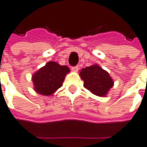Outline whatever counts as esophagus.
<instances>
[{
    "mask_svg": "<svg viewBox=\"0 0 147 147\" xmlns=\"http://www.w3.org/2000/svg\"><path fill=\"white\" fill-rule=\"evenodd\" d=\"M71 70L73 71H77L79 70V66L76 65V66H72L71 67Z\"/></svg>",
    "mask_w": 147,
    "mask_h": 147,
    "instance_id": "obj_1",
    "label": "esophagus"
}]
</instances>
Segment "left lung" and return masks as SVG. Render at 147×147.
<instances>
[{"mask_svg": "<svg viewBox=\"0 0 147 147\" xmlns=\"http://www.w3.org/2000/svg\"><path fill=\"white\" fill-rule=\"evenodd\" d=\"M84 87L99 96H104L113 86V80L106 71L97 65L82 68L80 71Z\"/></svg>", "mask_w": 147, "mask_h": 147, "instance_id": "8db88e82", "label": "left lung"}]
</instances>
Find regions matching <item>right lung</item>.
<instances>
[{"label": "right lung", "instance_id": "add662e5", "mask_svg": "<svg viewBox=\"0 0 147 147\" xmlns=\"http://www.w3.org/2000/svg\"><path fill=\"white\" fill-rule=\"evenodd\" d=\"M68 72L67 66L50 61L32 76L35 90L42 95H51L62 86Z\"/></svg>", "mask_w": 147, "mask_h": 147}]
</instances>
